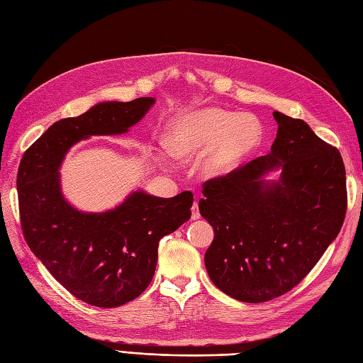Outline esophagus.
Wrapping results in <instances>:
<instances>
[{
  "label": "esophagus",
  "instance_id": "obj_1",
  "mask_svg": "<svg viewBox=\"0 0 363 363\" xmlns=\"http://www.w3.org/2000/svg\"><path fill=\"white\" fill-rule=\"evenodd\" d=\"M200 208H199V204L194 203L192 204V219L195 221V219H200Z\"/></svg>",
  "mask_w": 363,
  "mask_h": 363
}]
</instances>
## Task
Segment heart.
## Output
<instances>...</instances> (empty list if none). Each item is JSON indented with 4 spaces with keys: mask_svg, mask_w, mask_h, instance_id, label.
Segmentation results:
<instances>
[{
    "mask_svg": "<svg viewBox=\"0 0 363 363\" xmlns=\"http://www.w3.org/2000/svg\"><path fill=\"white\" fill-rule=\"evenodd\" d=\"M262 139L263 127L255 115L206 107L174 119L167 140L169 151L179 159L189 160L203 152V175L219 179L256 152ZM160 160H168L167 152H162Z\"/></svg>",
    "mask_w": 363,
    "mask_h": 363,
    "instance_id": "obj_1",
    "label": "heart"
}]
</instances>
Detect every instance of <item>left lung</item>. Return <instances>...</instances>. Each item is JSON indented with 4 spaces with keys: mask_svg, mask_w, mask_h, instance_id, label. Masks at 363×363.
<instances>
[{
    "mask_svg": "<svg viewBox=\"0 0 363 363\" xmlns=\"http://www.w3.org/2000/svg\"><path fill=\"white\" fill-rule=\"evenodd\" d=\"M271 151L203 184L200 213L215 238L204 263L218 289L263 303L295 288L336 239L347 212L340 152L303 119L272 113ZM281 169V179L264 175Z\"/></svg>",
    "mask_w": 363,
    "mask_h": 363,
    "instance_id": "8db88e82",
    "label": "left lung"
}]
</instances>
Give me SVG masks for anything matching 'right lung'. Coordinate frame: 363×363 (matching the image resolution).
<instances>
[{"label": "right lung", "instance_id": "right-lung-1", "mask_svg": "<svg viewBox=\"0 0 363 363\" xmlns=\"http://www.w3.org/2000/svg\"><path fill=\"white\" fill-rule=\"evenodd\" d=\"M155 101H106L60 119L19 163L16 186L27 245L65 289L96 307L123 306L148 288L160 239L191 218L194 195L184 191L160 199L135 191L112 211L86 213L65 200L59 168L77 142L125 133Z\"/></svg>", "mask_w": 363, "mask_h": 363}]
</instances>
